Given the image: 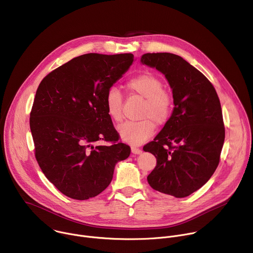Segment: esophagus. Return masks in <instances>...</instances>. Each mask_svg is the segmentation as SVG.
Returning a JSON list of instances; mask_svg holds the SVG:
<instances>
[{"label": "esophagus", "instance_id": "esophagus-1", "mask_svg": "<svg viewBox=\"0 0 253 253\" xmlns=\"http://www.w3.org/2000/svg\"><path fill=\"white\" fill-rule=\"evenodd\" d=\"M131 152L133 154H141L142 153V150L139 149V148H136V147H131Z\"/></svg>", "mask_w": 253, "mask_h": 253}]
</instances>
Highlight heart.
Segmentation results:
<instances>
[{"label":"heart","mask_w":253,"mask_h":253,"mask_svg":"<svg viewBox=\"0 0 253 253\" xmlns=\"http://www.w3.org/2000/svg\"><path fill=\"white\" fill-rule=\"evenodd\" d=\"M127 88L145 99L140 122H125L118 127L122 141L131 145H141L155 132V125H164L170 118L173 109L171 95L163 90L162 80L151 72H143L127 82ZM106 112L113 121L122 120V95L120 90L112 86L105 96Z\"/></svg>","instance_id":"obj_1"}]
</instances>
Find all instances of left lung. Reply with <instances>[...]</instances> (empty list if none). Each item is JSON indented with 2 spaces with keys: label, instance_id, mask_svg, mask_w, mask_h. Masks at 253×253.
Returning a JSON list of instances; mask_svg holds the SVG:
<instances>
[{
  "label": "left lung",
  "instance_id": "8db88e82",
  "mask_svg": "<svg viewBox=\"0 0 253 253\" xmlns=\"http://www.w3.org/2000/svg\"><path fill=\"white\" fill-rule=\"evenodd\" d=\"M140 62L165 76L174 104L162 130L143 147L157 160L148 183L161 193L186 197L218 166L225 138L219 98L201 72L178 55L147 53Z\"/></svg>",
  "mask_w": 253,
  "mask_h": 253
}]
</instances>
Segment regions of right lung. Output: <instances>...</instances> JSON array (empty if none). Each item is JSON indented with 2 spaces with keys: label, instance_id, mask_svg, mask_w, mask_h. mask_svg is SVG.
<instances>
[{
  "label": "right lung",
  "instance_id": "1",
  "mask_svg": "<svg viewBox=\"0 0 253 253\" xmlns=\"http://www.w3.org/2000/svg\"><path fill=\"white\" fill-rule=\"evenodd\" d=\"M132 54H85L52 71L36 92L30 115L35 156L64 195L86 200L110 184L130 155L105 107V96L129 70ZM110 140L109 147L94 143Z\"/></svg>",
  "mask_w": 253,
  "mask_h": 253
}]
</instances>
